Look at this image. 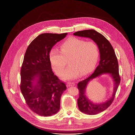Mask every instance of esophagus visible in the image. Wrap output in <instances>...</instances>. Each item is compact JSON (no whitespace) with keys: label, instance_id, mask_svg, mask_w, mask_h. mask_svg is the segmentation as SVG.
Wrapping results in <instances>:
<instances>
[{"label":"esophagus","instance_id":"1","mask_svg":"<svg viewBox=\"0 0 135 135\" xmlns=\"http://www.w3.org/2000/svg\"><path fill=\"white\" fill-rule=\"evenodd\" d=\"M67 85L68 87L72 86H74L75 83L73 82H68L67 83Z\"/></svg>","mask_w":135,"mask_h":135}]
</instances>
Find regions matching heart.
<instances>
[{
    "label": "heart",
    "instance_id": "b5f03b06",
    "mask_svg": "<svg viewBox=\"0 0 135 135\" xmlns=\"http://www.w3.org/2000/svg\"><path fill=\"white\" fill-rule=\"evenodd\" d=\"M99 50L94 41H87L72 37L65 41L60 46V52L52 50L50 60L55 72L61 75L69 59L70 66L64 71L62 78L73 79L81 75H86L93 70L97 61Z\"/></svg>",
    "mask_w": 135,
    "mask_h": 135
}]
</instances>
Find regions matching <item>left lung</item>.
Masks as SVG:
<instances>
[{
    "label": "left lung",
    "instance_id": "8db88e82",
    "mask_svg": "<svg viewBox=\"0 0 135 135\" xmlns=\"http://www.w3.org/2000/svg\"><path fill=\"white\" fill-rule=\"evenodd\" d=\"M73 35L80 37L89 38L97 44L98 47L100 61L97 67L91 75L80 81L77 84L79 91L77 104L79 110L82 113L87 114H96L105 110L113 102L120 81L118 61L112 45L101 33L94 30H87L77 32ZM103 74H108L113 79L114 88L112 95L104 102H92L86 95V86L88 83L92 79Z\"/></svg>",
    "mask_w": 135,
    "mask_h": 135
}]
</instances>
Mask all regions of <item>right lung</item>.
<instances>
[{
    "instance_id": "add662e5",
    "label": "right lung",
    "mask_w": 135,
    "mask_h": 135,
    "mask_svg": "<svg viewBox=\"0 0 135 135\" xmlns=\"http://www.w3.org/2000/svg\"><path fill=\"white\" fill-rule=\"evenodd\" d=\"M67 33H44L28 46L22 64L21 90L28 107L41 116L57 113L61 97L66 90L65 83L54 75L50 53L57 42Z\"/></svg>"
}]
</instances>
